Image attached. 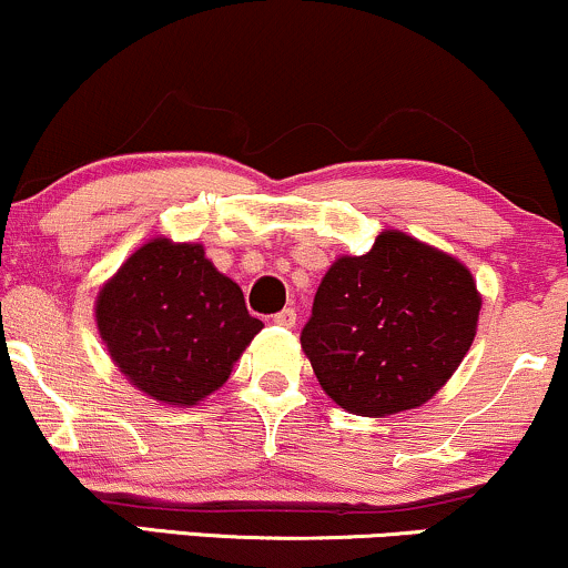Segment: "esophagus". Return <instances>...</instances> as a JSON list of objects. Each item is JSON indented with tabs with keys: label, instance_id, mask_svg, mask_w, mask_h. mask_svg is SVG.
I'll return each mask as SVG.
<instances>
[{
	"label": "esophagus",
	"instance_id": "obj_1",
	"mask_svg": "<svg viewBox=\"0 0 568 568\" xmlns=\"http://www.w3.org/2000/svg\"><path fill=\"white\" fill-rule=\"evenodd\" d=\"M275 323L283 325V327H293V325H296V310H293V306H285V310H280L275 314Z\"/></svg>",
	"mask_w": 568,
	"mask_h": 568
}]
</instances>
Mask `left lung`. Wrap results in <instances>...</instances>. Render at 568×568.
Returning <instances> with one entry per match:
<instances>
[{
	"label": "left lung",
	"instance_id": "1",
	"mask_svg": "<svg viewBox=\"0 0 568 568\" xmlns=\"http://www.w3.org/2000/svg\"><path fill=\"white\" fill-rule=\"evenodd\" d=\"M481 298L457 258L384 232L344 256L314 293L302 346L320 386L354 415L420 407L457 371L476 336Z\"/></svg>",
	"mask_w": 568,
	"mask_h": 568
}]
</instances>
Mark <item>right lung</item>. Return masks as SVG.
<instances>
[{"instance_id":"obj_1","label":"right lung","mask_w":568,"mask_h":568,"mask_svg":"<svg viewBox=\"0 0 568 568\" xmlns=\"http://www.w3.org/2000/svg\"><path fill=\"white\" fill-rule=\"evenodd\" d=\"M98 327L121 373L166 402L195 405L230 378L262 331L243 291L219 275L203 245L150 241L98 296Z\"/></svg>"}]
</instances>
